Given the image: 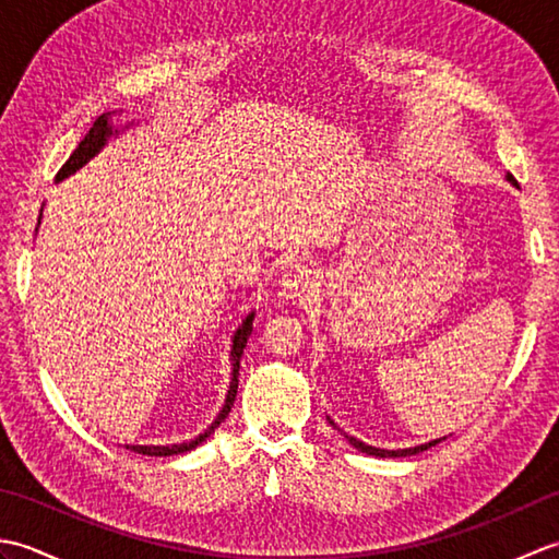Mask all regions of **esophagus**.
<instances>
[{
    "mask_svg": "<svg viewBox=\"0 0 559 559\" xmlns=\"http://www.w3.org/2000/svg\"><path fill=\"white\" fill-rule=\"evenodd\" d=\"M314 271L305 261H295L290 269H286L281 278V290L286 298H307L314 290Z\"/></svg>",
    "mask_w": 559,
    "mask_h": 559,
    "instance_id": "esophagus-1",
    "label": "esophagus"
}]
</instances>
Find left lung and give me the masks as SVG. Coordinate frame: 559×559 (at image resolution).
<instances>
[{"label":"left lung","mask_w":559,"mask_h":559,"mask_svg":"<svg viewBox=\"0 0 559 559\" xmlns=\"http://www.w3.org/2000/svg\"><path fill=\"white\" fill-rule=\"evenodd\" d=\"M509 180L514 182V177L509 175ZM348 442L355 447V449H360V451H365V454H370V456H382V459H386V456H411V454H420V451H425V449H430V447H435L439 439H435V442H427V444H420V447H413V449H399V451H386V449H377V447H370V444H365V442H360V439H355V437H348Z\"/></svg>","instance_id":"left-lung-1"}]
</instances>
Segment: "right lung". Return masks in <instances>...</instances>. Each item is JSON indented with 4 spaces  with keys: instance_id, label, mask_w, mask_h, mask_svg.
<instances>
[{
    "instance_id": "1",
    "label": "right lung",
    "mask_w": 559,
    "mask_h": 559,
    "mask_svg": "<svg viewBox=\"0 0 559 559\" xmlns=\"http://www.w3.org/2000/svg\"><path fill=\"white\" fill-rule=\"evenodd\" d=\"M110 134H112V127H110V122H108V115H100L98 120L93 122L91 132L81 139V144L76 146V151L71 153L69 160L62 165V168H59L55 180H64L67 175L76 173L83 163H88V160H91L93 156H96V153L103 148L105 139H108ZM249 334H252V314H249V317L245 319V322H242V326L237 329L235 341H233V382H230L228 399H225V406H223V411L218 413L216 423H213L204 435H199L197 439H192V442H185V444H173V447H139V444H134V447H127V449L136 451V454H146V456H173V454H182V451H189V449H194V447H199L201 442H204V439H206L213 430H216V427H218L225 418H228V413H230V408H233L235 396H237V374H240V358H242V350H245V343H247Z\"/></svg>"
}]
</instances>
